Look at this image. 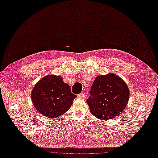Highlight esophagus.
<instances>
[{
	"label": "esophagus",
	"mask_w": 158,
	"mask_h": 158,
	"mask_svg": "<svg viewBox=\"0 0 158 158\" xmlns=\"http://www.w3.org/2000/svg\"><path fill=\"white\" fill-rule=\"evenodd\" d=\"M85 96H86V94L85 92H82V93H81V94L77 95V97L81 98H85Z\"/></svg>",
	"instance_id": "obj_1"
}]
</instances>
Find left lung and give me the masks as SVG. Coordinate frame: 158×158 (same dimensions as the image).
I'll return each mask as SVG.
<instances>
[{
  "label": "left lung",
  "mask_w": 158,
  "mask_h": 158,
  "mask_svg": "<svg viewBox=\"0 0 158 158\" xmlns=\"http://www.w3.org/2000/svg\"><path fill=\"white\" fill-rule=\"evenodd\" d=\"M89 93L90 96L86 102L90 112L101 120L112 119L121 114L130 96L124 81L113 73L98 76Z\"/></svg>",
  "instance_id": "left-lung-1"
}]
</instances>
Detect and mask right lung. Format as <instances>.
Wrapping results in <instances>:
<instances>
[{
	"mask_svg": "<svg viewBox=\"0 0 158 158\" xmlns=\"http://www.w3.org/2000/svg\"><path fill=\"white\" fill-rule=\"evenodd\" d=\"M76 97L61 77L53 75L39 81L31 93L35 108L49 118L59 117L65 113Z\"/></svg>",
	"mask_w": 158,
	"mask_h": 158,
	"instance_id": "add662e5",
	"label": "right lung"
}]
</instances>
